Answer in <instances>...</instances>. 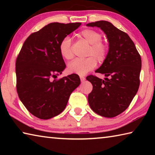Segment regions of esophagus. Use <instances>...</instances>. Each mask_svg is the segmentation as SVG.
I'll use <instances>...</instances> for the list:
<instances>
[{
	"mask_svg": "<svg viewBox=\"0 0 155 155\" xmlns=\"http://www.w3.org/2000/svg\"><path fill=\"white\" fill-rule=\"evenodd\" d=\"M80 78H81V81H82V82H83V81L85 80V78L84 77H83V76H81V77H80Z\"/></svg>",
	"mask_w": 155,
	"mask_h": 155,
	"instance_id": "obj_1",
	"label": "esophagus"
}]
</instances>
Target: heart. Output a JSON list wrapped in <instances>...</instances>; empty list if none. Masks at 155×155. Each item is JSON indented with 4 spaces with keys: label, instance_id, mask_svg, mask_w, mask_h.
Masks as SVG:
<instances>
[{
    "label": "heart",
    "instance_id": "obj_1",
    "mask_svg": "<svg viewBox=\"0 0 155 155\" xmlns=\"http://www.w3.org/2000/svg\"><path fill=\"white\" fill-rule=\"evenodd\" d=\"M78 36L90 44L88 49L87 58L75 59L68 65V70L70 73L83 76L92 70L98 62H103L106 59L109 52V46L102 40V34L96 30L86 28L78 33ZM59 50L64 59L70 60L74 57L71 38L65 36L60 41Z\"/></svg>",
    "mask_w": 155,
    "mask_h": 155
}]
</instances>
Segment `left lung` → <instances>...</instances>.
Segmentation results:
<instances>
[{"mask_svg":"<svg viewBox=\"0 0 155 155\" xmlns=\"http://www.w3.org/2000/svg\"><path fill=\"white\" fill-rule=\"evenodd\" d=\"M101 28L109 40L108 54L96 72L104 74V80L94 75L86 79L93 90L88 95L91 109L101 116L114 117L130 105L140 86L141 56L130 37L107 21L88 23Z\"/></svg>","mask_w":155,"mask_h":155,"instance_id":"8db88e82","label":"left lung"}]
</instances>
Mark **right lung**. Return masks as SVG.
Instances as JSON below:
<instances>
[{"instance_id":"right-lung-1","label":"right lung","mask_w":155,"mask_h":155,"mask_svg":"<svg viewBox=\"0 0 155 155\" xmlns=\"http://www.w3.org/2000/svg\"><path fill=\"white\" fill-rule=\"evenodd\" d=\"M81 25L50 23L31 33L18 54L15 61L18 97L38 118L48 120L61 114L70 94L80 85V78L76 74L55 78L65 68L59 50L60 41Z\"/></svg>"}]
</instances>
